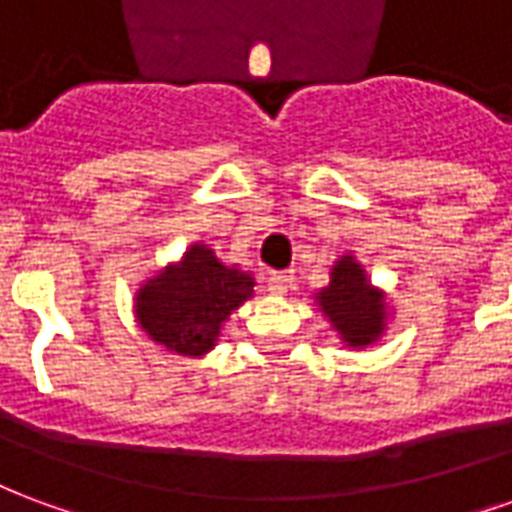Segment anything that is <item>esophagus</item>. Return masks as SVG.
Returning <instances> with one entry per match:
<instances>
[{"mask_svg":"<svg viewBox=\"0 0 512 512\" xmlns=\"http://www.w3.org/2000/svg\"><path fill=\"white\" fill-rule=\"evenodd\" d=\"M290 282H293V274H290V271H274V274H268V290L277 293V296L288 293Z\"/></svg>","mask_w":512,"mask_h":512,"instance_id":"34e87169","label":"esophagus"}]
</instances>
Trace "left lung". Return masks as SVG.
Wrapping results in <instances>:
<instances>
[{
  "mask_svg": "<svg viewBox=\"0 0 512 512\" xmlns=\"http://www.w3.org/2000/svg\"><path fill=\"white\" fill-rule=\"evenodd\" d=\"M315 299L348 348H367L384 334L389 318L384 290L370 285L354 255H343L334 263L329 285Z\"/></svg>",
  "mask_w": 512,
  "mask_h": 512,
  "instance_id": "1",
  "label": "left lung"
}]
</instances>
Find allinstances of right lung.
Wrapping results in <instances>:
<instances>
[{"label": "right lung", "mask_w": 512, "mask_h": 512, "mask_svg": "<svg viewBox=\"0 0 512 512\" xmlns=\"http://www.w3.org/2000/svg\"><path fill=\"white\" fill-rule=\"evenodd\" d=\"M252 293V274L224 266L205 244H191L178 263L136 290L134 312L150 340L180 356H202L216 345L230 312Z\"/></svg>", "instance_id": "obj_1"}]
</instances>
